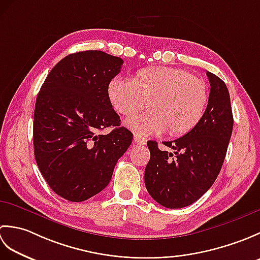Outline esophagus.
Masks as SVG:
<instances>
[{
	"label": "esophagus",
	"mask_w": 260,
	"mask_h": 260,
	"mask_svg": "<svg viewBox=\"0 0 260 260\" xmlns=\"http://www.w3.org/2000/svg\"><path fill=\"white\" fill-rule=\"evenodd\" d=\"M134 142L136 143V144H139V145H145L146 144V140L143 139V137L137 136V135L134 136Z\"/></svg>",
	"instance_id": "34e87169"
}]
</instances>
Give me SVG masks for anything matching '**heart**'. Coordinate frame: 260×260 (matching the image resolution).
Segmentation results:
<instances>
[{
	"instance_id": "b5f03b06",
	"label": "heart",
	"mask_w": 260,
	"mask_h": 260,
	"mask_svg": "<svg viewBox=\"0 0 260 260\" xmlns=\"http://www.w3.org/2000/svg\"><path fill=\"white\" fill-rule=\"evenodd\" d=\"M107 96L119 115L132 117L144 108L147 113L126 121L137 135L147 136L167 131L170 136L190 133L206 114L209 92L201 78L172 67H146L132 80L115 77L108 82Z\"/></svg>"
}]
</instances>
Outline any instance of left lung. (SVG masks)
<instances>
[{"label":"left lung","mask_w":260,"mask_h":260,"mask_svg":"<svg viewBox=\"0 0 260 260\" xmlns=\"http://www.w3.org/2000/svg\"><path fill=\"white\" fill-rule=\"evenodd\" d=\"M207 76L211 88L202 120L180 139L163 142L174 155L159 150L156 142H147L151 158L145 168V186L165 208H184L199 200L212 186L227 154L234 127L229 90L218 76L209 71Z\"/></svg>","instance_id":"1"}]
</instances>
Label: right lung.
Segmentation results:
<instances>
[{
	"label": "right lung",
	"mask_w": 260,
	"mask_h": 260,
	"mask_svg": "<svg viewBox=\"0 0 260 260\" xmlns=\"http://www.w3.org/2000/svg\"><path fill=\"white\" fill-rule=\"evenodd\" d=\"M123 60L88 50L71 53L54 66L38 93L33 116V148L43 178L58 196L85 201L109 183L133 134L107 96L108 82ZM115 128L105 136L107 126Z\"/></svg>",
	"instance_id": "1"
}]
</instances>
